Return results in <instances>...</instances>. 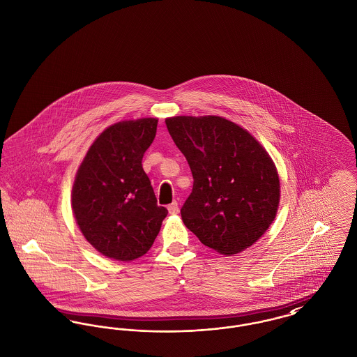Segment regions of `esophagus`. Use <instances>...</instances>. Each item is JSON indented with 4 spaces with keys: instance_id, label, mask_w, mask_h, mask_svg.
Instances as JSON below:
<instances>
[{
    "instance_id": "1",
    "label": "esophagus",
    "mask_w": 357,
    "mask_h": 357,
    "mask_svg": "<svg viewBox=\"0 0 357 357\" xmlns=\"http://www.w3.org/2000/svg\"><path fill=\"white\" fill-rule=\"evenodd\" d=\"M169 211H170V214H178L179 213V207H178V204H176V201H174L172 204H169Z\"/></svg>"
}]
</instances>
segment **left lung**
<instances>
[{
    "label": "left lung",
    "instance_id": "obj_1",
    "mask_svg": "<svg viewBox=\"0 0 357 357\" xmlns=\"http://www.w3.org/2000/svg\"><path fill=\"white\" fill-rule=\"evenodd\" d=\"M194 178L182 220L204 246L225 255L252 246L275 218L280 179L269 153L220 116L166 119Z\"/></svg>",
    "mask_w": 357,
    "mask_h": 357
}]
</instances>
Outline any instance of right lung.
Returning a JSON list of instances; mask_svg holds the SVG:
<instances>
[{"label": "right lung", "mask_w": 357, "mask_h": 357, "mask_svg": "<svg viewBox=\"0 0 357 357\" xmlns=\"http://www.w3.org/2000/svg\"><path fill=\"white\" fill-rule=\"evenodd\" d=\"M158 120L120 121L93 142L80 165L72 210L86 241L102 255L132 261L153 246L167 208L156 204L142 159Z\"/></svg>", "instance_id": "right-lung-1"}]
</instances>
